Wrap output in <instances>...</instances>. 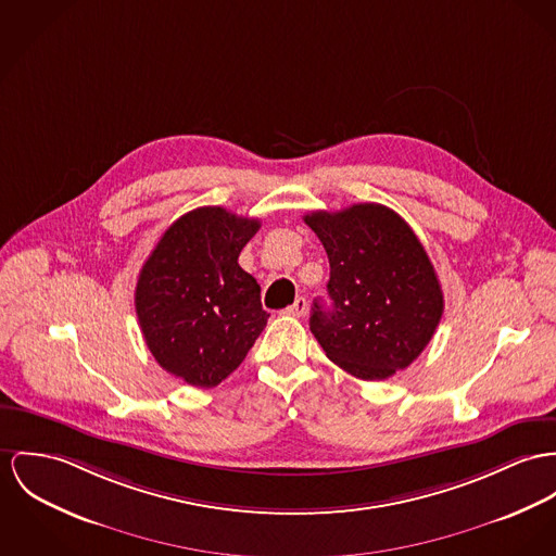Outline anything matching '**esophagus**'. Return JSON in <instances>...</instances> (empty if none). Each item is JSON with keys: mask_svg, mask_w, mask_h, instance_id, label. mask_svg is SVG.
<instances>
[{"mask_svg": "<svg viewBox=\"0 0 556 556\" xmlns=\"http://www.w3.org/2000/svg\"><path fill=\"white\" fill-rule=\"evenodd\" d=\"M286 313H288V315H294V317H302V315L306 313V300L299 296V299L294 300L292 306L286 308Z\"/></svg>", "mask_w": 556, "mask_h": 556, "instance_id": "34e87169", "label": "esophagus"}]
</instances>
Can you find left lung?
Segmentation results:
<instances>
[{"label":"left lung","instance_id":"1","mask_svg":"<svg viewBox=\"0 0 556 556\" xmlns=\"http://www.w3.org/2000/svg\"><path fill=\"white\" fill-rule=\"evenodd\" d=\"M304 222L328 260L332 308L313 302L311 332L326 355L362 381H384L431 341L444 296L428 252L393 210L359 203Z\"/></svg>","mask_w":556,"mask_h":556}]
</instances>
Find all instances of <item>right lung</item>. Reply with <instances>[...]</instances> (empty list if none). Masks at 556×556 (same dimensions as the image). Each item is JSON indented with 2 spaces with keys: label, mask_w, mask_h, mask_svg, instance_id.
<instances>
[{
  "label": "right lung",
  "mask_w": 556,
  "mask_h": 556,
  "mask_svg": "<svg viewBox=\"0 0 556 556\" xmlns=\"http://www.w3.org/2000/svg\"><path fill=\"white\" fill-rule=\"evenodd\" d=\"M254 217L199 207L175 219L139 270L135 311L154 359L169 375L210 389L239 368L266 326L256 279L239 254Z\"/></svg>",
  "instance_id": "right-lung-1"
}]
</instances>
